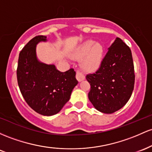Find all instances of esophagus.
I'll return each mask as SVG.
<instances>
[{"label":"esophagus","mask_w":152,"mask_h":152,"mask_svg":"<svg viewBox=\"0 0 152 152\" xmlns=\"http://www.w3.org/2000/svg\"><path fill=\"white\" fill-rule=\"evenodd\" d=\"M76 78L77 80L79 82H81L83 80H85V76L83 74V73L80 72V71H77V73H76Z\"/></svg>","instance_id":"esophagus-1"}]
</instances>
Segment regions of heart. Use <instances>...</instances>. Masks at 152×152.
<instances>
[{"instance_id":"heart-1","label":"heart","mask_w":152,"mask_h":152,"mask_svg":"<svg viewBox=\"0 0 152 152\" xmlns=\"http://www.w3.org/2000/svg\"><path fill=\"white\" fill-rule=\"evenodd\" d=\"M103 54V47L101 44L95 43L93 40H88L79 47L73 57L81 58L86 56L83 61V66L88 70H95L100 66Z\"/></svg>"}]
</instances>
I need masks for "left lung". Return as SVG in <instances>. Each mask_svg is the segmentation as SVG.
<instances>
[{"instance_id": "8db88e82", "label": "left lung", "mask_w": 152, "mask_h": 152, "mask_svg": "<svg viewBox=\"0 0 152 152\" xmlns=\"http://www.w3.org/2000/svg\"><path fill=\"white\" fill-rule=\"evenodd\" d=\"M86 79L91 86L88 98L95 109L109 114L123 108L131 98L135 82L130 48L117 37L100 68L87 75Z\"/></svg>"}]
</instances>
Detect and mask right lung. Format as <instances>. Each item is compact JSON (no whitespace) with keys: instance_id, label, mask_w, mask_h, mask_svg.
<instances>
[{"instance_id":"obj_1","label":"right lung","mask_w":152,"mask_h":152,"mask_svg":"<svg viewBox=\"0 0 152 152\" xmlns=\"http://www.w3.org/2000/svg\"><path fill=\"white\" fill-rule=\"evenodd\" d=\"M46 36H37L21 51L17 67L18 87L27 104L41 115L59 113L69 101L78 82L73 69L62 72L54 64L39 60L37 45L47 42Z\"/></svg>"}]
</instances>
